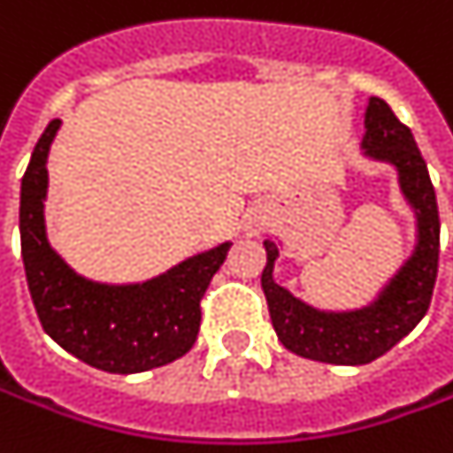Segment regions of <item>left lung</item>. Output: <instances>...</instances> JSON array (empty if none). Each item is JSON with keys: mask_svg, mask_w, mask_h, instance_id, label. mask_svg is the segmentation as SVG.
I'll use <instances>...</instances> for the list:
<instances>
[{"mask_svg": "<svg viewBox=\"0 0 453 453\" xmlns=\"http://www.w3.org/2000/svg\"><path fill=\"white\" fill-rule=\"evenodd\" d=\"M365 129V154L397 166L400 186L419 220V245L380 294V299L372 306L348 314L316 311L274 284L272 270L280 250L272 240H265L267 267L262 272V289L281 346L302 358L334 365H365L397 346L425 319L439 270L436 194L412 132L380 97H370Z\"/></svg>", "mask_w": 453, "mask_h": 453, "instance_id": "left-lung-1", "label": "left lung"}]
</instances>
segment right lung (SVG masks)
<instances>
[{"label": "right lung", "instance_id": "add662e5", "mask_svg": "<svg viewBox=\"0 0 453 453\" xmlns=\"http://www.w3.org/2000/svg\"><path fill=\"white\" fill-rule=\"evenodd\" d=\"M61 119L34 147L21 179V257L36 314L56 343L93 368L105 372H142L186 356L201 328V299L220 270L230 242L186 259L147 284H95L49 248L43 230L46 157Z\"/></svg>", "mask_w": 453, "mask_h": 453}]
</instances>
